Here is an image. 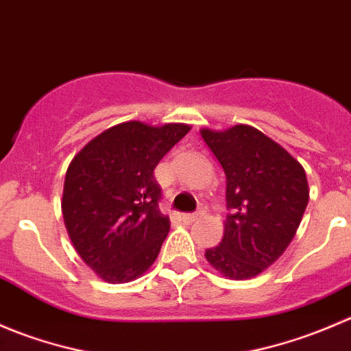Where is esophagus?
<instances>
[{
	"label": "esophagus",
	"mask_w": 351,
	"mask_h": 351,
	"mask_svg": "<svg viewBox=\"0 0 351 351\" xmlns=\"http://www.w3.org/2000/svg\"><path fill=\"white\" fill-rule=\"evenodd\" d=\"M202 215H204V212H202V210L192 212V214H183L182 215V221L185 222V224H192V222H195L197 219H200Z\"/></svg>",
	"instance_id": "34e87169"
}]
</instances>
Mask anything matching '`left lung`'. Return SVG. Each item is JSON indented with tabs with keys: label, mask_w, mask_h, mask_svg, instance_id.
Masks as SVG:
<instances>
[{
	"label": "left lung",
	"mask_w": 351,
	"mask_h": 351,
	"mask_svg": "<svg viewBox=\"0 0 351 351\" xmlns=\"http://www.w3.org/2000/svg\"><path fill=\"white\" fill-rule=\"evenodd\" d=\"M202 139L226 173V232L208 263L232 280L256 277L282 256L309 202L306 171L282 146L250 125Z\"/></svg>",
	"instance_id": "8db88e82"
}]
</instances>
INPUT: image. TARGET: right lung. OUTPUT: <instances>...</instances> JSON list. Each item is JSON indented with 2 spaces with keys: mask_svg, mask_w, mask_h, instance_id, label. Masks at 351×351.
<instances>
[{
  "mask_svg": "<svg viewBox=\"0 0 351 351\" xmlns=\"http://www.w3.org/2000/svg\"><path fill=\"white\" fill-rule=\"evenodd\" d=\"M189 130L185 123H119L71 161L62 193L66 229L84 263L108 284L141 277L158 258L169 219L159 210L154 168Z\"/></svg>",
  "mask_w": 351,
  "mask_h": 351,
  "instance_id": "obj_1",
  "label": "right lung"
}]
</instances>
